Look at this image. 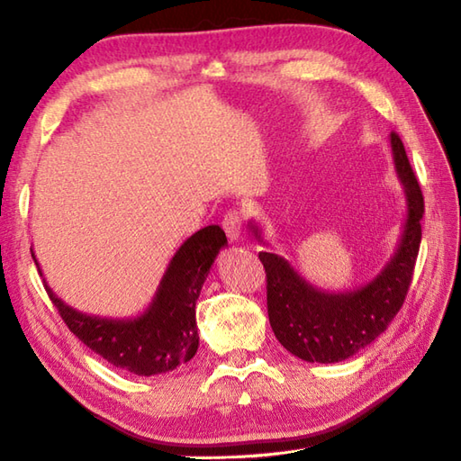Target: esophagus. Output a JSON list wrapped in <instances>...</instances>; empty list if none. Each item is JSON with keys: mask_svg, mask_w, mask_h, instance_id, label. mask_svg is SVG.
Wrapping results in <instances>:
<instances>
[{"mask_svg": "<svg viewBox=\"0 0 461 461\" xmlns=\"http://www.w3.org/2000/svg\"><path fill=\"white\" fill-rule=\"evenodd\" d=\"M221 226L230 241H238L241 238V213L238 210L228 212L226 216H223Z\"/></svg>", "mask_w": 461, "mask_h": 461, "instance_id": "1", "label": "esophagus"}]
</instances>
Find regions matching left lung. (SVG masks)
Wrapping results in <instances>:
<instances>
[{"mask_svg": "<svg viewBox=\"0 0 461 461\" xmlns=\"http://www.w3.org/2000/svg\"><path fill=\"white\" fill-rule=\"evenodd\" d=\"M394 175L404 192V223L389 261L366 285L330 293L310 285L285 257L261 251L267 273V310L281 346L308 363H339L375 341L401 310L420 248L424 198L404 145L389 135ZM253 238L263 240L261 221L251 220Z\"/></svg>", "mask_w": 461, "mask_h": 461, "instance_id": "obj_1", "label": "left lung"}]
</instances>
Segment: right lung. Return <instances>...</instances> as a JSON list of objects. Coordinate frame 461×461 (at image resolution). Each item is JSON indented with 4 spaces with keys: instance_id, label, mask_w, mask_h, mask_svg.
I'll return each instance as SVG.
<instances>
[{
    "instance_id": "add662e5",
    "label": "right lung",
    "mask_w": 461,
    "mask_h": 461,
    "mask_svg": "<svg viewBox=\"0 0 461 461\" xmlns=\"http://www.w3.org/2000/svg\"><path fill=\"white\" fill-rule=\"evenodd\" d=\"M223 248H228V240L220 226L192 233L168 261L153 301L143 312L130 318L80 312L59 298L47 279L42 283L74 336L112 366L151 377L173 371L196 356L200 344L196 301ZM31 255L42 276L33 249Z\"/></svg>"
}]
</instances>
